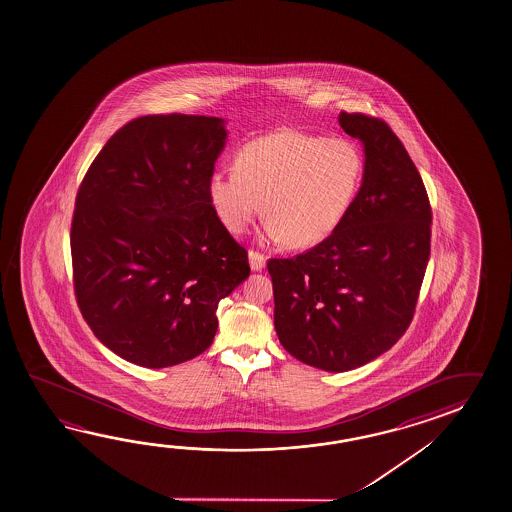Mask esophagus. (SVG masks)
Segmentation results:
<instances>
[{
    "instance_id": "esophagus-1",
    "label": "esophagus",
    "mask_w": 512,
    "mask_h": 512,
    "mask_svg": "<svg viewBox=\"0 0 512 512\" xmlns=\"http://www.w3.org/2000/svg\"><path fill=\"white\" fill-rule=\"evenodd\" d=\"M248 259H250V268L253 271H261L266 266V257L259 251L251 250L248 253Z\"/></svg>"
}]
</instances>
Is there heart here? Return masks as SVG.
Segmentation results:
<instances>
[{
  "label": "heart",
  "mask_w": 512,
  "mask_h": 512,
  "mask_svg": "<svg viewBox=\"0 0 512 512\" xmlns=\"http://www.w3.org/2000/svg\"><path fill=\"white\" fill-rule=\"evenodd\" d=\"M362 175L355 143L282 128L242 146L235 170H215L206 192L233 235L248 230L264 204L266 241L311 248L346 219Z\"/></svg>",
  "instance_id": "heart-1"
}]
</instances>
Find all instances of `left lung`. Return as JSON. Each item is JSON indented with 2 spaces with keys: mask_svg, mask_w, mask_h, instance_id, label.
I'll list each match as a JSON object with an SVG mask.
<instances>
[{
  "mask_svg": "<svg viewBox=\"0 0 512 512\" xmlns=\"http://www.w3.org/2000/svg\"><path fill=\"white\" fill-rule=\"evenodd\" d=\"M364 146L346 219L293 259H270L275 329L290 355L329 373L380 357L409 328L431 251V206L402 141L377 117L340 112Z\"/></svg>",
  "mask_w": 512,
  "mask_h": 512,
  "instance_id": "8db88e82",
  "label": "left lung"
}]
</instances>
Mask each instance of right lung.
<instances>
[{
    "label": "right lung",
    "instance_id": "obj_1",
    "mask_svg": "<svg viewBox=\"0 0 512 512\" xmlns=\"http://www.w3.org/2000/svg\"><path fill=\"white\" fill-rule=\"evenodd\" d=\"M226 137L221 117H137L79 186L76 300L94 335L132 364L161 369L201 355L219 300L250 275L248 253L206 192Z\"/></svg>",
    "mask_w": 512,
    "mask_h": 512
}]
</instances>
